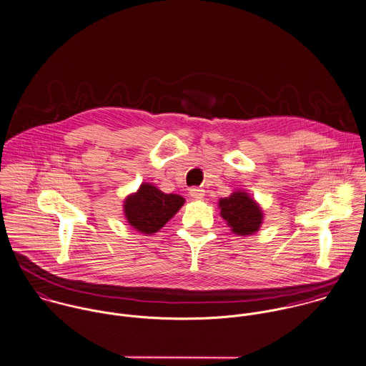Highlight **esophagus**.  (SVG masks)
Wrapping results in <instances>:
<instances>
[{
  "label": "esophagus",
  "mask_w": 366,
  "mask_h": 366,
  "mask_svg": "<svg viewBox=\"0 0 366 366\" xmlns=\"http://www.w3.org/2000/svg\"><path fill=\"white\" fill-rule=\"evenodd\" d=\"M189 197L192 199H195V201H199V199H202L205 197V191L202 188H191L189 189Z\"/></svg>",
  "instance_id": "1"
}]
</instances>
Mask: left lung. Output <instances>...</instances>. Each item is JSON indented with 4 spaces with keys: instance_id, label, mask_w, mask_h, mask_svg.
<instances>
[{
    "instance_id": "obj_1",
    "label": "left lung",
    "mask_w": 366,
    "mask_h": 366,
    "mask_svg": "<svg viewBox=\"0 0 366 366\" xmlns=\"http://www.w3.org/2000/svg\"><path fill=\"white\" fill-rule=\"evenodd\" d=\"M218 207L220 217L237 236L254 234L263 223L262 207L246 191L237 189L229 197L220 198Z\"/></svg>"
}]
</instances>
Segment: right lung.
Segmentation results:
<instances>
[{"label":"right lung","instance_id":"1","mask_svg":"<svg viewBox=\"0 0 366 366\" xmlns=\"http://www.w3.org/2000/svg\"><path fill=\"white\" fill-rule=\"evenodd\" d=\"M185 199L177 194H164L149 182L130 194L123 204L124 217L136 230L152 234L181 209Z\"/></svg>","mask_w":366,"mask_h":366}]
</instances>
